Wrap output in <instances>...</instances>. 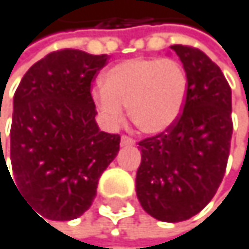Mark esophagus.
<instances>
[{"instance_id":"esophagus-1","label":"esophagus","mask_w":249,"mask_h":249,"mask_svg":"<svg viewBox=\"0 0 249 249\" xmlns=\"http://www.w3.org/2000/svg\"><path fill=\"white\" fill-rule=\"evenodd\" d=\"M134 143H136V141L133 139V137H130V136H122L121 137V145L122 146H131Z\"/></svg>"}]
</instances>
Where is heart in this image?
Masks as SVG:
<instances>
[{
    "label": "heart",
    "mask_w": 249,
    "mask_h": 249,
    "mask_svg": "<svg viewBox=\"0 0 249 249\" xmlns=\"http://www.w3.org/2000/svg\"><path fill=\"white\" fill-rule=\"evenodd\" d=\"M189 80L180 62L174 58H128L110 68L103 88L93 92L98 110L119 124L124 107L143 133L159 134L180 118L187 98Z\"/></svg>",
    "instance_id": "1"
}]
</instances>
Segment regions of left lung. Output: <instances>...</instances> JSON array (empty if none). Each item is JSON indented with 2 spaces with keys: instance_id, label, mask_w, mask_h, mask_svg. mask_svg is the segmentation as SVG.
<instances>
[{
  "instance_id": "left-lung-1",
  "label": "left lung",
  "mask_w": 249,
  "mask_h": 249,
  "mask_svg": "<svg viewBox=\"0 0 249 249\" xmlns=\"http://www.w3.org/2000/svg\"><path fill=\"white\" fill-rule=\"evenodd\" d=\"M171 50L187 74V98L172 127L139 142L136 194L153 218L180 222L204 209L224 178L233 134L231 88L201 50Z\"/></svg>"
}]
</instances>
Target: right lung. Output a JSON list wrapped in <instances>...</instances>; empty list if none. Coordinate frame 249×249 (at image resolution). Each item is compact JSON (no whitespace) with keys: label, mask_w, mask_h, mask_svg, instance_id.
<instances>
[{"label":"right lung","mask_w":249,"mask_h":249,"mask_svg":"<svg viewBox=\"0 0 249 249\" xmlns=\"http://www.w3.org/2000/svg\"><path fill=\"white\" fill-rule=\"evenodd\" d=\"M107 60V54L53 51L27 71L15 92L10 160L16 181L2 146L0 171L4 165L43 221L81 216L92 206L101 174L119 151L121 136L96 125L90 93Z\"/></svg>","instance_id":"1"}]
</instances>
